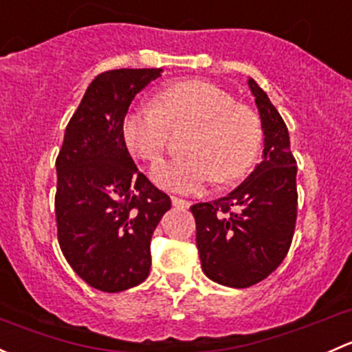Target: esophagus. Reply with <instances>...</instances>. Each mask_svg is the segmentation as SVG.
Returning a JSON list of instances; mask_svg holds the SVG:
<instances>
[{
    "label": "esophagus",
    "instance_id": "34e87169",
    "mask_svg": "<svg viewBox=\"0 0 352 352\" xmlns=\"http://www.w3.org/2000/svg\"><path fill=\"white\" fill-rule=\"evenodd\" d=\"M170 199H172V204L179 206V208H189V206H190V202L187 201V199L177 197V196H170Z\"/></svg>",
    "mask_w": 352,
    "mask_h": 352
}]
</instances>
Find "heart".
I'll return each instance as SVG.
<instances>
[{"label":"heart","mask_w":352,"mask_h":352,"mask_svg":"<svg viewBox=\"0 0 352 352\" xmlns=\"http://www.w3.org/2000/svg\"><path fill=\"white\" fill-rule=\"evenodd\" d=\"M153 104L129 109L122 120L124 143L143 162L163 153L172 129L196 126L186 144L189 156L153 166L158 186L196 192L214 179L236 182L257 163L264 144L261 117L225 88L204 80L177 81L160 90Z\"/></svg>","instance_id":"heart-1"}]
</instances>
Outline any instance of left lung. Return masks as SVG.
<instances>
[{"mask_svg": "<svg viewBox=\"0 0 352 352\" xmlns=\"http://www.w3.org/2000/svg\"><path fill=\"white\" fill-rule=\"evenodd\" d=\"M261 112L264 158L228 196L190 208L204 274L230 287L261 283L285 261L298 212L296 160L287 127L255 80H248Z\"/></svg>", "mask_w": 352, "mask_h": 352, "instance_id": "left-lung-1", "label": "left lung"}]
</instances>
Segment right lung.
<instances>
[{
  "instance_id": "1",
  "label": "right lung",
  "mask_w": 352,
  "mask_h": 352,
  "mask_svg": "<svg viewBox=\"0 0 352 352\" xmlns=\"http://www.w3.org/2000/svg\"><path fill=\"white\" fill-rule=\"evenodd\" d=\"M160 67L97 74L66 126L54 208L63 255L87 285L119 293L144 281L151 235L170 197L138 170L122 138L131 102Z\"/></svg>"
}]
</instances>
